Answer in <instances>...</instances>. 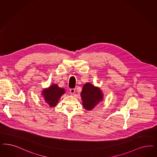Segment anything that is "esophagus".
<instances>
[{
  "instance_id": "34e87169",
  "label": "esophagus",
  "mask_w": 157,
  "mask_h": 157,
  "mask_svg": "<svg viewBox=\"0 0 157 157\" xmlns=\"http://www.w3.org/2000/svg\"><path fill=\"white\" fill-rule=\"evenodd\" d=\"M75 91H76V90L74 88L70 89V92H71V94H74L75 93Z\"/></svg>"
}]
</instances>
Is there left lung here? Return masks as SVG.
I'll return each mask as SVG.
<instances>
[{
    "instance_id": "1",
    "label": "left lung",
    "mask_w": 157,
    "mask_h": 157,
    "mask_svg": "<svg viewBox=\"0 0 157 157\" xmlns=\"http://www.w3.org/2000/svg\"><path fill=\"white\" fill-rule=\"evenodd\" d=\"M81 97L84 108L90 111L103 100V95L99 88L87 82L82 87Z\"/></svg>"
}]
</instances>
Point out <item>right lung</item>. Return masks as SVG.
<instances>
[{"label": "right lung", "mask_w": 157, "mask_h": 157, "mask_svg": "<svg viewBox=\"0 0 157 157\" xmlns=\"http://www.w3.org/2000/svg\"><path fill=\"white\" fill-rule=\"evenodd\" d=\"M65 93V89L61 88L57 84H52L48 88L43 90L41 92L47 104L50 107H55L61 96Z\"/></svg>", "instance_id": "right-lung-1"}]
</instances>
